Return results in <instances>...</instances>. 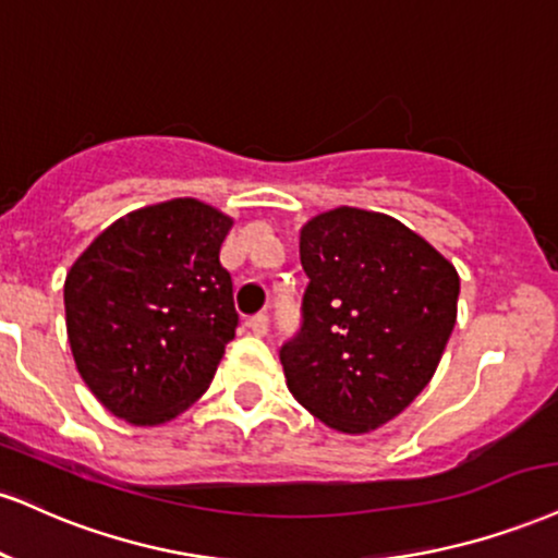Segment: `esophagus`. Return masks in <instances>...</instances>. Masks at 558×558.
Segmentation results:
<instances>
[{"label":"esophagus","mask_w":558,"mask_h":558,"mask_svg":"<svg viewBox=\"0 0 558 558\" xmlns=\"http://www.w3.org/2000/svg\"><path fill=\"white\" fill-rule=\"evenodd\" d=\"M246 325H250V330L254 335H267V327H270V317H267V312H257V314H252L250 319H246Z\"/></svg>","instance_id":"obj_1"}]
</instances>
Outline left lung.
<instances>
[{"instance_id": "obj_1", "label": "left lung", "mask_w": 558, "mask_h": 558, "mask_svg": "<svg viewBox=\"0 0 558 558\" xmlns=\"http://www.w3.org/2000/svg\"><path fill=\"white\" fill-rule=\"evenodd\" d=\"M301 265V327L280 345L288 389L327 426L372 432L432 381L458 319V270L400 220L359 207L308 220Z\"/></svg>"}]
</instances>
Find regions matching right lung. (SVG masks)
Listing matches in <instances>:
<instances>
[{
	"instance_id": "1",
	"label": "right lung",
	"mask_w": 558,
	"mask_h": 558,
	"mask_svg": "<svg viewBox=\"0 0 558 558\" xmlns=\"http://www.w3.org/2000/svg\"><path fill=\"white\" fill-rule=\"evenodd\" d=\"M231 218L171 199L106 228L64 280L80 377L130 424H163L210 387L239 327L220 265Z\"/></svg>"
}]
</instances>
